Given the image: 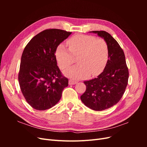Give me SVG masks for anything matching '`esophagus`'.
<instances>
[{
	"label": "esophagus",
	"instance_id": "obj_1",
	"mask_svg": "<svg viewBox=\"0 0 147 147\" xmlns=\"http://www.w3.org/2000/svg\"><path fill=\"white\" fill-rule=\"evenodd\" d=\"M77 83V82H75V81H74V80H69V84H76Z\"/></svg>",
	"mask_w": 147,
	"mask_h": 147
}]
</instances>
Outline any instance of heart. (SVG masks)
<instances>
[{
	"label": "heart",
	"mask_w": 147,
	"mask_h": 147,
	"mask_svg": "<svg viewBox=\"0 0 147 147\" xmlns=\"http://www.w3.org/2000/svg\"><path fill=\"white\" fill-rule=\"evenodd\" d=\"M69 50L63 44H59L55 51V57L59 68L64 70L74 63V56H77L78 64L65 70V76L79 80L100 74L109 57L107 44L102 38L94 36L77 34L67 41Z\"/></svg>",
	"instance_id": "b5f03b06"
}]
</instances>
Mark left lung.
<instances>
[{"label":"left lung","mask_w":147,"mask_h":147,"mask_svg":"<svg viewBox=\"0 0 147 147\" xmlns=\"http://www.w3.org/2000/svg\"><path fill=\"white\" fill-rule=\"evenodd\" d=\"M104 38L109 49V59L105 69L96 78L84 82L86 91L80 96L83 103L94 110L112 107L121 99L128 83L129 70L123 49L106 31L94 30Z\"/></svg>","instance_id":"left-lung-1"}]
</instances>
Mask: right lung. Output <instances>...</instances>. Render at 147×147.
I'll use <instances>...</instances> for the list:
<instances>
[{
  "instance_id": "1",
  "label": "right lung",
  "mask_w": 147,
  "mask_h": 147,
  "mask_svg": "<svg viewBox=\"0 0 147 147\" xmlns=\"http://www.w3.org/2000/svg\"><path fill=\"white\" fill-rule=\"evenodd\" d=\"M71 34L57 29L44 30L24 49L18 81L26 100L35 110H45L55 105L68 86V78L57 65L55 51Z\"/></svg>"
}]
</instances>
